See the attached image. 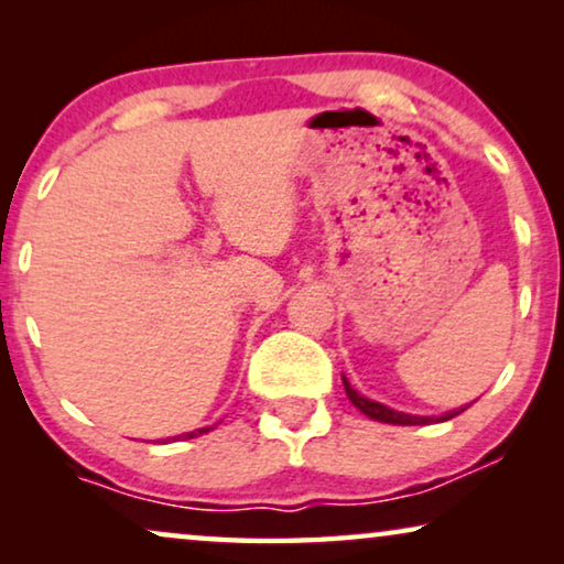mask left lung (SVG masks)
<instances>
[{
    "instance_id": "1",
    "label": "left lung",
    "mask_w": 564,
    "mask_h": 564,
    "mask_svg": "<svg viewBox=\"0 0 564 564\" xmlns=\"http://www.w3.org/2000/svg\"><path fill=\"white\" fill-rule=\"evenodd\" d=\"M341 380H344L346 395H349L351 403L357 405L359 411L367 415V419L380 421V423H392V426H426V423L449 421V419H454V415H459L462 411H467V408L473 405V403H467V405H462V408H454V411H446V413H442V415H413V413L395 411V408H388V405L377 403V400H369V398H365V395H359V392L351 388L346 377H341Z\"/></svg>"
}]
</instances>
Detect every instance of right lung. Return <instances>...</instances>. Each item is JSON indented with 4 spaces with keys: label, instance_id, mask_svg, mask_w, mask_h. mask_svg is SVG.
<instances>
[{
    "label": "right lung",
    "instance_id": "add662e5",
    "mask_svg": "<svg viewBox=\"0 0 564 564\" xmlns=\"http://www.w3.org/2000/svg\"><path fill=\"white\" fill-rule=\"evenodd\" d=\"M215 426H218V423H215ZM215 426H203V429H195V431H189V434H184V438H195V436H203V434H207V431H213ZM176 438V436H174Z\"/></svg>",
    "mask_w": 564,
    "mask_h": 564
}]
</instances>
